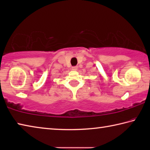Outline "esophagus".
<instances>
[{"mask_svg": "<svg viewBox=\"0 0 150 150\" xmlns=\"http://www.w3.org/2000/svg\"><path fill=\"white\" fill-rule=\"evenodd\" d=\"M77 66H75V67H73L72 68H71V69L73 70V71H77Z\"/></svg>", "mask_w": 150, "mask_h": 150, "instance_id": "esophagus-1", "label": "esophagus"}]
</instances>
